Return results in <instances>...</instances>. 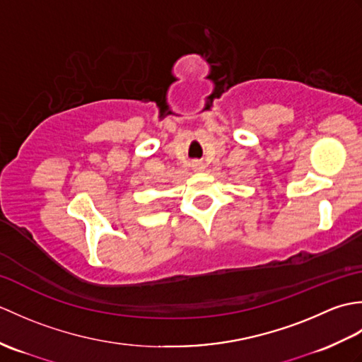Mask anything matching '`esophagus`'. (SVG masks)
I'll list each match as a JSON object with an SVG mask.
<instances>
[{
	"label": "esophagus",
	"instance_id": "esophagus-1",
	"mask_svg": "<svg viewBox=\"0 0 362 362\" xmlns=\"http://www.w3.org/2000/svg\"><path fill=\"white\" fill-rule=\"evenodd\" d=\"M193 168L196 169V171H201V169H204V165L201 163V161H193Z\"/></svg>",
	"mask_w": 362,
	"mask_h": 362
}]
</instances>
